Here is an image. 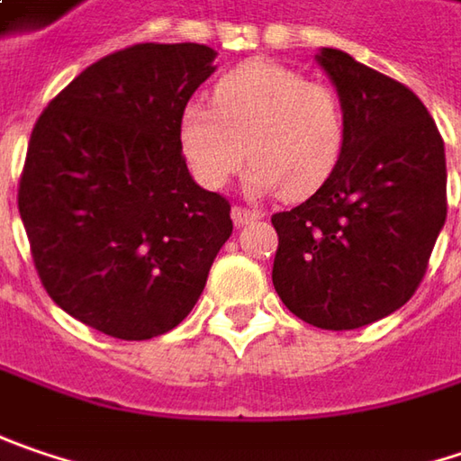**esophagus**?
I'll use <instances>...</instances> for the list:
<instances>
[{"mask_svg":"<svg viewBox=\"0 0 461 461\" xmlns=\"http://www.w3.org/2000/svg\"><path fill=\"white\" fill-rule=\"evenodd\" d=\"M231 219H234L237 227H248V224H253V221L260 219V213H258V211H250V208H242V205H234V208H231Z\"/></svg>","mask_w":461,"mask_h":461,"instance_id":"obj_1","label":"esophagus"}]
</instances>
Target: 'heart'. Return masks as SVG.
Masks as SVG:
<instances>
[{"label":"heart","mask_w":461,"mask_h":461,"mask_svg":"<svg viewBox=\"0 0 461 461\" xmlns=\"http://www.w3.org/2000/svg\"><path fill=\"white\" fill-rule=\"evenodd\" d=\"M179 140L205 187H224L250 156L253 193L282 190L297 201L334 175L347 114L331 86L276 62H248L216 83L213 106H185Z\"/></svg>","instance_id":"1"}]
</instances>
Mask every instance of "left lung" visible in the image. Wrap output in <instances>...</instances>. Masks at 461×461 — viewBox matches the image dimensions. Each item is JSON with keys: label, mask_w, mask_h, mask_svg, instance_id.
Here are the masks:
<instances>
[{"label": "left lung", "mask_w": 461, "mask_h": 461, "mask_svg": "<svg viewBox=\"0 0 461 461\" xmlns=\"http://www.w3.org/2000/svg\"><path fill=\"white\" fill-rule=\"evenodd\" d=\"M347 114L334 175L305 203L271 216L274 289L305 323L349 331L399 311L422 282L447 221V153L407 86L321 49Z\"/></svg>", "instance_id": "obj_1"}]
</instances>
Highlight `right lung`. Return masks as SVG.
I'll list each match as a JSON object with an SVG mask.
<instances>
[{
  "label": "right lung",
  "instance_id": "obj_1",
  "mask_svg": "<svg viewBox=\"0 0 461 461\" xmlns=\"http://www.w3.org/2000/svg\"><path fill=\"white\" fill-rule=\"evenodd\" d=\"M203 43H135L86 68L31 132L17 208L49 297L101 334L179 326L231 234L185 164L179 122L213 72Z\"/></svg>",
  "mask_w": 461,
  "mask_h": 461
}]
</instances>
